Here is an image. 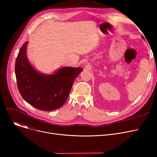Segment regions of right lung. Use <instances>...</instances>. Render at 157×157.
<instances>
[{
    "instance_id": "add662e5",
    "label": "right lung",
    "mask_w": 157,
    "mask_h": 157,
    "mask_svg": "<svg viewBox=\"0 0 157 157\" xmlns=\"http://www.w3.org/2000/svg\"><path fill=\"white\" fill-rule=\"evenodd\" d=\"M25 43L15 62V74L19 92L23 99L41 111L60 108L67 101L81 67H62L53 74H43L29 63Z\"/></svg>"
}]
</instances>
